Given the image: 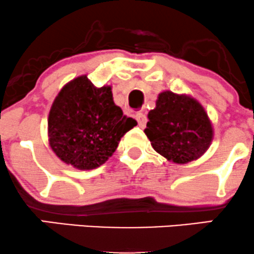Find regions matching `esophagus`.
<instances>
[{
    "instance_id": "obj_1",
    "label": "esophagus",
    "mask_w": 254,
    "mask_h": 254,
    "mask_svg": "<svg viewBox=\"0 0 254 254\" xmlns=\"http://www.w3.org/2000/svg\"><path fill=\"white\" fill-rule=\"evenodd\" d=\"M137 123H138V125L141 127H144L145 124H147V116L144 115V113L142 112H137L136 116H135Z\"/></svg>"
}]
</instances>
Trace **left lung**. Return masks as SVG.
<instances>
[{
	"instance_id": "8db88e82",
	"label": "left lung",
	"mask_w": 254,
	"mask_h": 254,
	"mask_svg": "<svg viewBox=\"0 0 254 254\" xmlns=\"http://www.w3.org/2000/svg\"><path fill=\"white\" fill-rule=\"evenodd\" d=\"M148 119L145 135L154 149L170 161L186 164L196 160L211 143L212 127L208 115L190 97L162 92Z\"/></svg>"
}]
</instances>
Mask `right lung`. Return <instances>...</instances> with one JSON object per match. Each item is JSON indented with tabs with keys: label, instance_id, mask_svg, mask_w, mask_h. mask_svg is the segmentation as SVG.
<instances>
[{
	"label": "right lung",
	"instance_id": "obj_1",
	"mask_svg": "<svg viewBox=\"0 0 254 254\" xmlns=\"http://www.w3.org/2000/svg\"><path fill=\"white\" fill-rule=\"evenodd\" d=\"M137 124L115 104L111 87L97 88L86 75L63 87L49 115V142L65 164L94 170L117 149Z\"/></svg>",
	"mask_w": 254,
	"mask_h": 254
}]
</instances>
